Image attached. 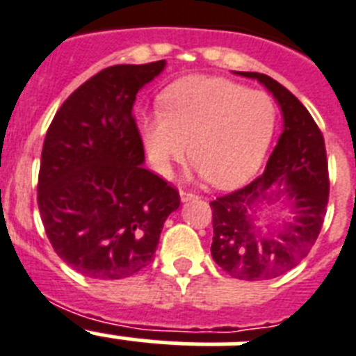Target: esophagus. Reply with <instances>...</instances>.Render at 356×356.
I'll use <instances>...</instances> for the list:
<instances>
[{
    "label": "esophagus",
    "instance_id": "obj_1",
    "mask_svg": "<svg viewBox=\"0 0 356 356\" xmlns=\"http://www.w3.org/2000/svg\"><path fill=\"white\" fill-rule=\"evenodd\" d=\"M179 195H181V201L183 202H186V201H190V199H193V197H197L193 192H188V190H183V188H181Z\"/></svg>",
    "mask_w": 356,
    "mask_h": 356
}]
</instances>
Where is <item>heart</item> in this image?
<instances>
[{
    "label": "heart",
    "instance_id": "heart-1",
    "mask_svg": "<svg viewBox=\"0 0 356 356\" xmlns=\"http://www.w3.org/2000/svg\"><path fill=\"white\" fill-rule=\"evenodd\" d=\"M277 108L270 95L220 77H188L163 94V113L145 118L152 163L170 173L188 154L211 186L244 184L270 148Z\"/></svg>",
    "mask_w": 356,
    "mask_h": 356
}]
</instances>
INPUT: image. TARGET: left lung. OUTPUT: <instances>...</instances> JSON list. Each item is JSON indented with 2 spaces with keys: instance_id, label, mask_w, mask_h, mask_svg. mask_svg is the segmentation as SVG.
Here are the masks:
<instances>
[{
  "instance_id": "8db88e82",
  "label": "left lung",
  "mask_w": 356,
  "mask_h": 356,
  "mask_svg": "<svg viewBox=\"0 0 356 356\" xmlns=\"http://www.w3.org/2000/svg\"><path fill=\"white\" fill-rule=\"evenodd\" d=\"M238 74L257 79L273 94L284 130L262 175L210 202L211 257L234 279L270 280L302 261L321 234L330 197L327 157L321 128L286 86L259 72ZM280 195L294 206V219L282 229L264 232L256 215L261 205L273 204Z\"/></svg>"
}]
</instances>
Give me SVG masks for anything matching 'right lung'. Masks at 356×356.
<instances>
[{"mask_svg": "<svg viewBox=\"0 0 356 356\" xmlns=\"http://www.w3.org/2000/svg\"><path fill=\"white\" fill-rule=\"evenodd\" d=\"M166 61L113 65L68 95L41 152L38 206L54 252L85 277L118 280L154 261L179 192L143 166L137 92Z\"/></svg>", "mask_w": 356, "mask_h": 356, "instance_id": "obj_1", "label": "right lung"}]
</instances>
